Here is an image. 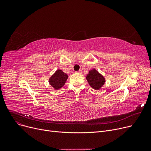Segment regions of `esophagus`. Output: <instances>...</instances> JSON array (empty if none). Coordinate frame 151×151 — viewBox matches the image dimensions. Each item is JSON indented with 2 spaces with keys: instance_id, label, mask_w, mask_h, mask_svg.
Segmentation results:
<instances>
[{
  "instance_id": "34e87169",
  "label": "esophagus",
  "mask_w": 151,
  "mask_h": 151,
  "mask_svg": "<svg viewBox=\"0 0 151 151\" xmlns=\"http://www.w3.org/2000/svg\"><path fill=\"white\" fill-rule=\"evenodd\" d=\"M76 73H82V71L81 70H80L79 71H76Z\"/></svg>"
}]
</instances>
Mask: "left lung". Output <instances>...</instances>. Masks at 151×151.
<instances>
[{
  "instance_id": "obj_1",
  "label": "left lung",
  "mask_w": 151,
  "mask_h": 151,
  "mask_svg": "<svg viewBox=\"0 0 151 151\" xmlns=\"http://www.w3.org/2000/svg\"><path fill=\"white\" fill-rule=\"evenodd\" d=\"M86 79L92 88L97 90L100 89L105 82L104 77L95 69L89 71V74L86 76Z\"/></svg>"
}]
</instances>
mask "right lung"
<instances>
[{
    "label": "right lung",
    "instance_id": "obj_1",
    "mask_svg": "<svg viewBox=\"0 0 151 151\" xmlns=\"http://www.w3.org/2000/svg\"><path fill=\"white\" fill-rule=\"evenodd\" d=\"M68 78V75L60 70L55 71L50 78L49 82L55 89H59L65 84Z\"/></svg>",
    "mask_w": 151,
    "mask_h": 151
}]
</instances>
